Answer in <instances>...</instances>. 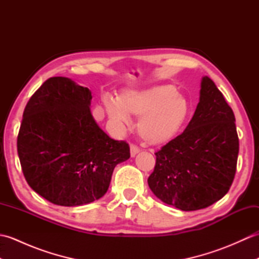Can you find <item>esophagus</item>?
I'll return each instance as SVG.
<instances>
[{"label":"esophagus","mask_w":259,"mask_h":259,"mask_svg":"<svg viewBox=\"0 0 259 259\" xmlns=\"http://www.w3.org/2000/svg\"><path fill=\"white\" fill-rule=\"evenodd\" d=\"M139 151H140V149L137 146H135V145L130 146V155H131V157H135Z\"/></svg>","instance_id":"obj_1"}]
</instances>
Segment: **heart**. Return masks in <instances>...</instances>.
Returning <instances> with one entry per match:
<instances>
[{"instance_id":"1","label":"heart","mask_w":259,"mask_h":259,"mask_svg":"<svg viewBox=\"0 0 259 259\" xmlns=\"http://www.w3.org/2000/svg\"><path fill=\"white\" fill-rule=\"evenodd\" d=\"M102 106L110 122L118 129L131 123L130 114L139 117L137 129L146 142L167 144L184 128L190 115V103L174 85H156L125 90L118 99L104 97Z\"/></svg>"}]
</instances>
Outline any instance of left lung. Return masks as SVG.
<instances>
[{"label":"left lung","instance_id":"obj_1","mask_svg":"<svg viewBox=\"0 0 259 259\" xmlns=\"http://www.w3.org/2000/svg\"><path fill=\"white\" fill-rule=\"evenodd\" d=\"M232 108L202 76L194 117L181 135L156 152L148 185L157 198L184 211L206 208L227 194L236 174L239 140Z\"/></svg>","mask_w":259,"mask_h":259}]
</instances>
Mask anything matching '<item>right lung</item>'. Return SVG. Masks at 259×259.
Returning a JSON list of instances; mask_svg holds the SVG:
<instances>
[{"mask_svg": "<svg viewBox=\"0 0 259 259\" xmlns=\"http://www.w3.org/2000/svg\"><path fill=\"white\" fill-rule=\"evenodd\" d=\"M91 91L64 76L48 79L27 102L18 153L27 184L54 205L74 207L106 194L114 167L130 158L91 113Z\"/></svg>", "mask_w": 259, "mask_h": 259, "instance_id": "right-lung-1", "label": "right lung"}]
</instances>
